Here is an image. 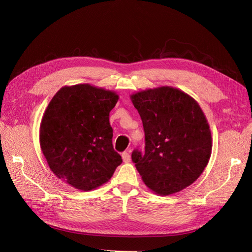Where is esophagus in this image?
Returning a JSON list of instances; mask_svg holds the SVG:
<instances>
[{
	"mask_svg": "<svg viewBox=\"0 0 252 252\" xmlns=\"http://www.w3.org/2000/svg\"><path fill=\"white\" fill-rule=\"evenodd\" d=\"M122 158H123L124 163H129V162H130V159H131L130 155H129L128 152H123V154H122Z\"/></svg>",
	"mask_w": 252,
	"mask_h": 252,
	"instance_id": "esophagus-1",
	"label": "esophagus"
}]
</instances>
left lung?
I'll return each instance as SVG.
<instances>
[{
  "mask_svg": "<svg viewBox=\"0 0 252 252\" xmlns=\"http://www.w3.org/2000/svg\"><path fill=\"white\" fill-rule=\"evenodd\" d=\"M145 132V151L131 158L145 184L168 195L191 185L211 155L208 122L196 103L182 90L163 86L132 94Z\"/></svg>",
  "mask_w": 252,
  "mask_h": 252,
  "instance_id": "1",
  "label": "left lung"
}]
</instances>
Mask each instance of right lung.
Here are the masks:
<instances>
[{
	"instance_id": "1",
	"label": "right lung",
	"mask_w": 252,
	"mask_h": 252,
	"mask_svg": "<svg viewBox=\"0 0 252 252\" xmlns=\"http://www.w3.org/2000/svg\"><path fill=\"white\" fill-rule=\"evenodd\" d=\"M119 95L89 84L61 88L40 126V145L59 179L84 191L108 182L122 158L112 146L109 112Z\"/></svg>"
}]
</instances>
